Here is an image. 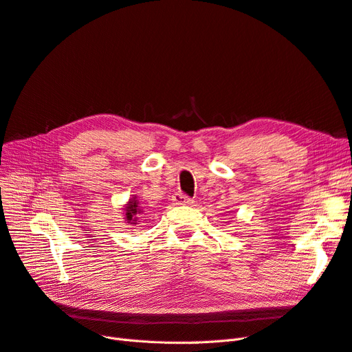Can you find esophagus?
<instances>
[{
  "instance_id": "esophagus-1",
  "label": "esophagus",
  "mask_w": 352,
  "mask_h": 352,
  "mask_svg": "<svg viewBox=\"0 0 352 352\" xmlns=\"http://www.w3.org/2000/svg\"><path fill=\"white\" fill-rule=\"evenodd\" d=\"M173 201H174V204H178V206H188L192 203V199H190L183 192H175L173 196Z\"/></svg>"
}]
</instances>
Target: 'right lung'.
Returning <instances> with one entry per match:
<instances>
[{"label": "right lung", "instance_id": "1", "mask_svg": "<svg viewBox=\"0 0 352 352\" xmlns=\"http://www.w3.org/2000/svg\"><path fill=\"white\" fill-rule=\"evenodd\" d=\"M124 212H126L127 222H132L133 225H136L135 222H136V219H139L138 216H139V213H140V209H139V206H138V200H135V199L129 200Z\"/></svg>", "mask_w": 352, "mask_h": 352}]
</instances>
